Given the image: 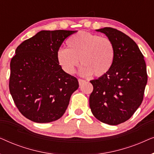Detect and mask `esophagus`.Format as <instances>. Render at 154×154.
<instances>
[{
    "instance_id": "obj_1",
    "label": "esophagus",
    "mask_w": 154,
    "mask_h": 154,
    "mask_svg": "<svg viewBox=\"0 0 154 154\" xmlns=\"http://www.w3.org/2000/svg\"><path fill=\"white\" fill-rule=\"evenodd\" d=\"M84 83H85V81H84V80H82V79H79V85H83V84Z\"/></svg>"
}]
</instances>
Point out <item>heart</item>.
<instances>
[{"mask_svg": "<svg viewBox=\"0 0 154 154\" xmlns=\"http://www.w3.org/2000/svg\"><path fill=\"white\" fill-rule=\"evenodd\" d=\"M68 49H60L57 52L58 64L65 73H74L75 67L83 65L80 74L89 76L92 73L102 76L109 72L115 57L112 41L107 38L81 31L71 35L66 41Z\"/></svg>", "mask_w": 154, "mask_h": 154, "instance_id": "1", "label": "heart"}]
</instances>
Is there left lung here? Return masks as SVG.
<instances>
[{
  "mask_svg": "<svg viewBox=\"0 0 154 154\" xmlns=\"http://www.w3.org/2000/svg\"><path fill=\"white\" fill-rule=\"evenodd\" d=\"M96 31L112 41L115 57L108 73L90 81V107L99 121L116 125L128 121L142 104L147 83L146 63L135 42L124 33L111 27Z\"/></svg>",
  "mask_w": 154,
  "mask_h": 154,
  "instance_id": "left-lung-1",
  "label": "left lung"
}]
</instances>
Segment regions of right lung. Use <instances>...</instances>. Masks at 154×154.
Returning a JSON list of instances; mask_svg holds the SVG:
<instances>
[{
	"label": "right lung",
	"mask_w": 154,
	"mask_h": 154,
	"mask_svg": "<svg viewBox=\"0 0 154 154\" xmlns=\"http://www.w3.org/2000/svg\"><path fill=\"white\" fill-rule=\"evenodd\" d=\"M76 31H41L17 48L10 62V92L21 113L35 123L57 121L64 115L76 78L65 73L57 52Z\"/></svg>",
	"instance_id": "obj_1"
}]
</instances>
